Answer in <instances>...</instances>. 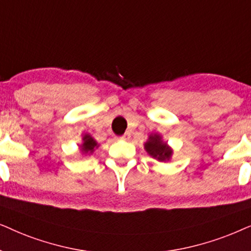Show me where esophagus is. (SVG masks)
Returning a JSON list of instances; mask_svg holds the SVG:
<instances>
[{
	"instance_id": "34e87169",
	"label": "esophagus",
	"mask_w": 251,
	"mask_h": 251,
	"mask_svg": "<svg viewBox=\"0 0 251 251\" xmlns=\"http://www.w3.org/2000/svg\"><path fill=\"white\" fill-rule=\"evenodd\" d=\"M129 138V133H125V134L122 135V136H118L117 140H127Z\"/></svg>"
}]
</instances>
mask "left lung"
Here are the masks:
<instances>
[{"instance_id": "left-lung-1", "label": "left lung", "mask_w": 251, "mask_h": 251, "mask_svg": "<svg viewBox=\"0 0 251 251\" xmlns=\"http://www.w3.org/2000/svg\"><path fill=\"white\" fill-rule=\"evenodd\" d=\"M145 150L158 162H169L173 155V149L158 133H152L148 136V140L145 142Z\"/></svg>"}]
</instances>
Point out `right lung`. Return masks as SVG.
<instances>
[{
  "label": "right lung",
  "instance_id": "1",
  "mask_svg": "<svg viewBox=\"0 0 251 251\" xmlns=\"http://www.w3.org/2000/svg\"><path fill=\"white\" fill-rule=\"evenodd\" d=\"M100 145L98 141L89 134V133H85L82 134L81 143L79 145V151L81 152L82 156H89L95 151V149H98Z\"/></svg>",
  "mask_w": 251,
  "mask_h": 251
}]
</instances>
